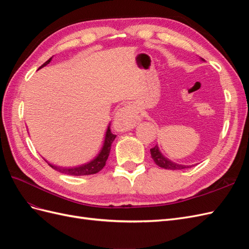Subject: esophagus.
<instances>
[{
  "label": "esophagus",
  "instance_id": "obj_1",
  "mask_svg": "<svg viewBox=\"0 0 249 249\" xmlns=\"http://www.w3.org/2000/svg\"><path fill=\"white\" fill-rule=\"evenodd\" d=\"M138 120V107L130 104L116 111L114 116V127L119 132L130 131L136 125Z\"/></svg>",
  "mask_w": 249,
  "mask_h": 249
}]
</instances>
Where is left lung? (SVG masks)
Returning a JSON list of instances; mask_svg holds the SVG:
<instances>
[{
	"instance_id": "8db88e82",
	"label": "left lung",
	"mask_w": 249,
	"mask_h": 249,
	"mask_svg": "<svg viewBox=\"0 0 249 249\" xmlns=\"http://www.w3.org/2000/svg\"><path fill=\"white\" fill-rule=\"evenodd\" d=\"M201 60H203V59H201ZM150 155H152L153 160L155 161V163L158 165V166H160L161 168H164V169L180 170V169L191 167V165H190V166H187V165L178 164V163L170 161L169 159H167L166 157H164L162 155V153L160 152V149H159V147H158V145H156L153 148H150Z\"/></svg>"
}]
</instances>
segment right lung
I'll list each match as a JSON object with an SVG mask.
<instances>
[{"instance_id": "obj_1", "label": "right lung", "mask_w": 249, "mask_h": 249, "mask_svg": "<svg viewBox=\"0 0 249 249\" xmlns=\"http://www.w3.org/2000/svg\"><path fill=\"white\" fill-rule=\"evenodd\" d=\"M53 57H51L47 62H44L39 69H41V67L48 65L51 60H52ZM116 137V135L112 134L111 130H110V125H108V129L106 131V135H105V140H104V144H103V147L101 149V152L97 154V156L94 158V159H92L91 161H89L85 164L83 165H79V166H74V167H61V166H56V165H53L51 163H49L48 161V164L50 165V166L55 169L59 172H62V173H65V175H69V176H89V175H94V173H97L99 171H101L105 165H106V162H107V159L109 157V154H110V149H111V144L112 142L114 141Z\"/></svg>"}]
</instances>
